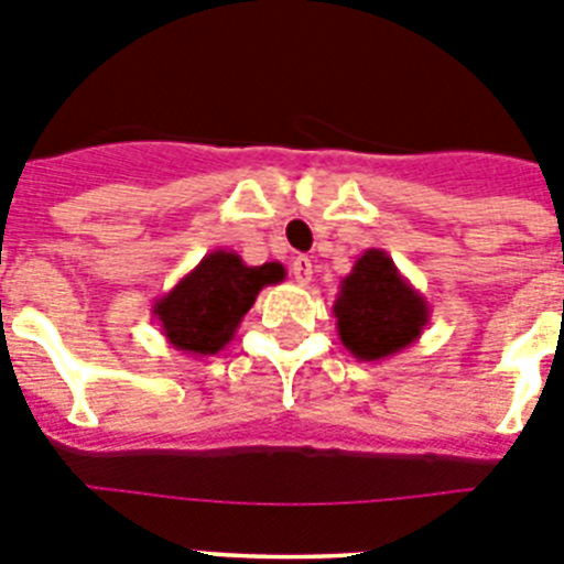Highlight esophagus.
Instances as JSON below:
<instances>
[{"label":"esophagus","instance_id":"obj_1","mask_svg":"<svg viewBox=\"0 0 564 564\" xmlns=\"http://www.w3.org/2000/svg\"><path fill=\"white\" fill-rule=\"evenodd\" d=\"M291 273H293V279H296L299 285H307V282L313 279V262L307 257H293Z\"/></svg>","mask_w":564,"mask_h":564}]
</instances>
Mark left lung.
Listing matches in <instances>:
<instances>
[{"instance_id": "obj_1", "label": "left lung", "mask_w": 564, "mask_h": 564, "mask_svg": "<svg viewBox=\"0 0 564 564\" xmlns=\"http://www.w3.org/2000/svg\"><path fill=\"white\" fill-rule=\"evenodd\" d=\"M338 338L358 361H383L406 350L430 325V302L381 248H367L333 302Z\"/></svg>"}]
</instances>
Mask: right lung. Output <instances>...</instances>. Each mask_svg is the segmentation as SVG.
<instances>
[{
	"instance_id": "obj_1",
	"label": "right lung",
	"mask_w": 564,
	"mask_h": 564,
	"mask_svg": "<svg viewBox=\"0 0 564 564\" xmlns=\"http://www.w3.org/2000/svg\"><path fill=\"white\" fill-rule=\"evenodd\" d=\"M285 279L282 262L246 265L226 248L206 257L152 305V316L174 350L186 356H217L251 311L259 291Z\"/></svg>"
}]
</instances>
